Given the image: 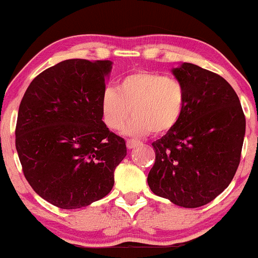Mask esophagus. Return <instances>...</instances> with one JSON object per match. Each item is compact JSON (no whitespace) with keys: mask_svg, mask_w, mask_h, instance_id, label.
Here are the masks:
<instances>
[{"mask_svg":"<svg viewBox=\"0 0 258 258\" xmlns=\"http://www.w3.org/2000/svg\"><path fill=\"white\" fill-rule=\"evenodd\" d=\"M139 144H141V142L135 141V139H127V141H126V146H127V148H128V149H133V148L138 147Z\"/></svg>","mask_w":258,"mask_h":258,"instance_id":"esophagus-1","label":"esophagus"}]
</instances>
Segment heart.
Here are the masks:
<instances>
[{
  "mask_svg": "<svg viewBox=\"0 0 258 258\" xmlns=\"http://www.w3.org/2000/svg\"><path fill=\"white\" fill-rule=\"evenodd\" d=\"M184 86L166 75L135 72L123 76L116 88H106L100 98L103 121L117 131L130 120L123 132L130 136L162 135L177 126L185 108Z\"/></svg>",
  "mask_w": 258,
  "mask_h": 258,
  "instance_id": "1",
  "label": "heart"
}]
</instances>
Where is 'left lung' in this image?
Listing matches in <instances>:
<instances>
[{"label":"left lung","mask_w":258,"mask_h":258,"mask_svg":"<svg viewBox=\"0 0 258 258\" xmlns=\"http://www.w3.org/2000/svg\"><path fill=\"white\" fill-rule=\"evenodd\" d=\"M171 73L184 86L185 108L177 126L152 144L155 164L148 184L158 197L194 209L232 182L246 122L235 91L222 76L191 63Z\"/></svg>","instance_id":"8db88e82"}]
</instances>
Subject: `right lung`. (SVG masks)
<instances>
[{
  "label": "right lung",
  "instance_id": "right-lung-1",
  "mask_svg": "<svg viewBox=\"0 0 258 258\" xmlns=\"http://www.w3.org/2000/svg\"><path fill=\"white\" fill-rule=\"evenodd\" d=\"M110 60L68 59L31 81L19 105L16 148L29 184L65 210L110 193L126 142L103 122Z\"/></svg>",
  "mask_w": 258,
  "mask_h": 258
}]
</instances>
